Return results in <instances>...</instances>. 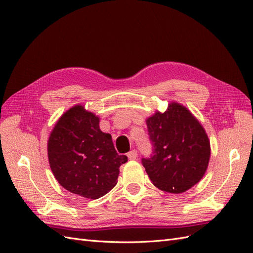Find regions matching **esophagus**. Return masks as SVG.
Wrapping results in <instances>:
<instances>
[{"mask_svg":"<svg viewBox=\"0 0 253 253\" xmlns=\"http://www.w3.org/2000/svg\"><path fill=\"white\" fill-rule=\"evenodd\" d=\"M127 157H128L129 160H134V159L138 157V151H136V150H131L130 153L127 154Z\"/></svg>","mask_w":253,"mask_h":253,"instance_id":"esophagus-1","label":"esophagus"}]
</instances>
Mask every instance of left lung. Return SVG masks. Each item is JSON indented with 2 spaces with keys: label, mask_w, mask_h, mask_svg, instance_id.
I'll use <instances>...</instances> for the list:
<instances>
[{
  "label": "left lung",
  "mask_w": 253,
  "mask_h": 253,
  "mask_svg": "<svg viewBox=\"0 0 253 253\" xmlns=\"http://www.w3.org/2000/svg\"><path fill=\"white\" fill-rule=\"evenodd\" d=\"M154 156L143 159L148 177L159 190L180 194L205 176L211 157L204 126L183 105L169 102L164 112L146 119Z\"/></svg>",
  "instance_id": "left-lung-1"
}]
</instances>
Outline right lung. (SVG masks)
<instances>
[{"mask_svg":"<svg viewBox=\"0 0 253 253\" xmlns=\"http://www.w3.org/2000/svg\"><path fill=\"white\" fill-rule=\"evenodd\" d=\"M49 168L67 191L97 199L118 183L120 167L127 162L99 128V117L77 104L56 122L47 141Z\"/></svg>","mask_w":253,"mask_h":253,"instance_id":"1","label":"right lung"}]
</instances>
